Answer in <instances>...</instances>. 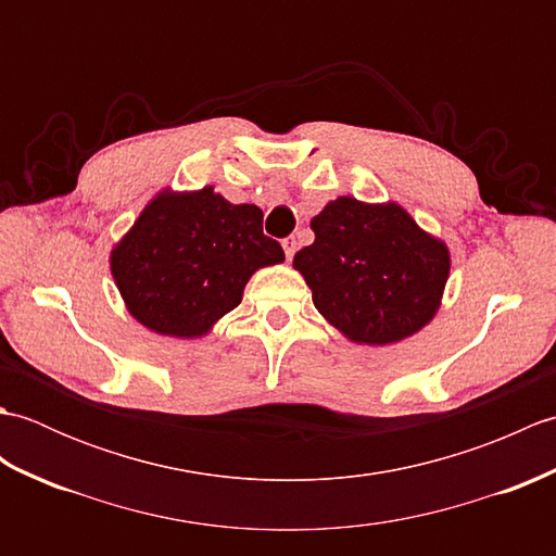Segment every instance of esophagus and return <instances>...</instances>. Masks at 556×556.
<instances>
[{"instance_id": "obj_1", "label": "esophagus", "mask_w": 556, "mask_h": 556, "mask_svg": "<svg viewBox=\"0 0 556 556\" xmlns=\"http://www.w3.org/2000/svg\"><path fill=\"white\" fill-rule=\"evenodd\" d=\"M296 239H293V236H287L285 241H281V248H285V253H287V257L291 260L293 257V253H296Z\"/></svg>"}]
</instances>
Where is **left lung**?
<instances>
[{
  "instance_id": "8db88e82",
  "label": "left lung",
  "mask_w": 556,
  "mask_h": 556,
  "mask_svg": "<svg viewBox=\"0 0 556 556\" xmlns=\"http://www.w3.org/2000/svg\"><path fill=\"white\" fill-rule=\"evenodd\" d=\"M315 241L293 255L313 303L358 344H392L430 320L448 277L442 241L399 205L339 198L313 217Z\"/></svg>"
}]
</instances>
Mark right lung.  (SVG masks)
<instances>
[{"instance_id": "obj_1", "label": "right lung", "mask_w": 556, "mask_h": 556, "mask_svg": "<svg viewBox=\"0 0 556 556\" xmlns=\"http://www.w3.org/2000/svg\"><path fill=\"white\" fill-rule=\"evenodd\" d=\"M281 260V245L263 233V210L203 188L152 200L114 248L112 275L138 323L200 337L241 303L257 267Z\"/></svg>"}]
</instances>
